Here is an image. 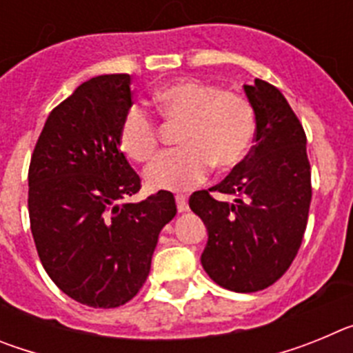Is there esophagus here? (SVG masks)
<instances>
[{
    "instance_id": "34e87169",
    "label": "esophagus",
    "mask_w": 353,
    "mask_h": 353,
    "mask_svg": "<svg viewBox=\"0 0 353 353\" xmlns=\"http://www.w3.org/2000/svg\"><path fill=\"white\" fill-rule=\"evenodd\" d=\"M174 201H176V208H179L180 214H182V212L189 210V203H187V196L176 194V196H174Z\"/></svg>"
}]
</instances>
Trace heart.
I'll return each mask as SVG.
<instances>
[{"label": "heart", "mask_w": 353, "mask_h": 353, "mask_svg": "<svg viewBox=\"0 0 353 353\" xmlns=\"http://www.w3.org/2000/svg\"><path fill=\"white\" fill-rule=\"evenodd\" d=\"M162 120L180 125L176 150L164 152L145 171L150 189H189L205 179L215 166L235 170L245 161L254 139V109L245 95L226 92L217 84L182 79L164 86L154 95ZM121 150L130 159L146 162L161 143V125L139 104L130 105L120 123Z\"/></svg>", "instance_id": "b5f03b06"}]
</instances>
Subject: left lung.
<instances>
[{"mask_svg": "<svg viewBox=\"0 0 353 353\" xmlns=\"http://www.w3.org/2000/svg\"><path fill=\"white\" fill-rule=\"evenodd\" d=\"M244 92L256 118L254 145L223 182L196 191L189 207L208 228L205 272L223 288L252 293L281 279L297 256L313 187L304 127L288 101L261 79Z\"/></svg>", "mask_w": 353, "mask_h": 353, "instance_id": "left-lung-1", "label": "left lung"}]
</instances>
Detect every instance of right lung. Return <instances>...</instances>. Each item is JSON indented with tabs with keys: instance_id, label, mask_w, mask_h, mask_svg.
Here are the masks:
<instances>
[{
	"instance_id": "add662e5",
	"label": "right lung",
	"mask_w": 353,
	"mask_h": 353,
	"mask_svg": "<svg viewBox=\"0 0 353 353\" xmlns=\"http://www.w3.org/2000/svg\"><path fill=\"white\" fill-rule=\"evenodd\" d=\"M129 74L86 81L49 114L28 171V210L43 269L68 297L118 307L138 295L159 233L176 214L170 191L139 203L141 179L120 150L132 105Z\"/></svg>"
}]
</instances>
